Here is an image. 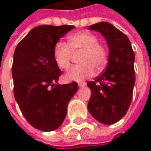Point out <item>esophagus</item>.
<instances>
[{"mask_svg":"<svg viewBox=\"0 0 151 151\" xmlns=\"http://www.w3.org/2000/svg\"><path fill=\"white\" fill-rule=\"evenodd\" d=\"M86 82H78V86L80 87H84L86 86Z\"/></svg>","mask_w":151,"mask_h":151,"instance_id":"obj_1","label":"esophagus"}]
</instances>
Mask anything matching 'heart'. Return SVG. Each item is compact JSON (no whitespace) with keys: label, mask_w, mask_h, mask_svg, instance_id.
Wrapping results in <instances>:
<instances>
[{"label":"heart","mask_w":151,"mask_h":151,"mask_svg":"<svg viewBox=\"0 0 151 151\" xmlns=\"http://www.w3.org/2000/svg\"><path fill=\"white\" fill-rule=\"evenodd\" d=\"M77 62L80 65L71 67L65 79L68 81H81L91 77L95 69L101 71L106 66L108 59V51L105 45L98 43V38L92 32H77L68 38V44L56 43L53 56L57 66L66 70L70 65L73 55L78 54Z\"/></svg>","instance_id":"heart-1"}]
</instances>
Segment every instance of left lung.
Returning a JSON list of instances; mask_svg holds the SVG:
<instances>
[{"label": "left lung", "mask_w": 151, "mask_h": 151, "mask_svg": "<svg viewBox=\"0 0 151 151\" xmlns=\"http://www.w3.org/2000/svg\"><path fill=\"white\" fill-rule=\"evenodd\" d=\"M104 37L109 49L108 64L104 73L93 81L91 89L89 113L103 124H113L124 116L130 106L135 72L134 53L129 38L109 22H101L89 26Z\"/></svg>", "instance_id": "obj_1"}]
</instances>
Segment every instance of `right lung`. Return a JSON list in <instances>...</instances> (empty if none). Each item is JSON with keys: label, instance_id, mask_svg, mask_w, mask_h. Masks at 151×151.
<instances>
[{"label": "right lung", "instance_id": "right-lung-1", "mask_svg": "<svg viewBox=\"0 0 151 151\" xmlns=\"http://www.w3.org/2000/svg\"><path fill=\"white\" fill-rule=\"evenodd\" d=\"M72 25H42L34 27L15 50L12 74L14 96L27 121L39 130L50 132L66 117L69 101L78 84L58 83L61 70L55 64V44Z\"/></svg>", "mask_w": 151, "mask_h": 151}]
</instances>
